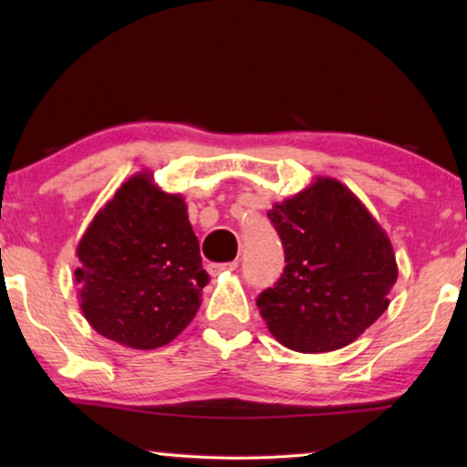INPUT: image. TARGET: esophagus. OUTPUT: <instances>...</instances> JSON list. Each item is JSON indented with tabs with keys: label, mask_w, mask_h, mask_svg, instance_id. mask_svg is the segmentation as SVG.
<instances>
[{
	"label": "esophagus",
	"mask_w": 467,
	"mask_h": 467,
	"mask_svg": "<svg viewBox=\"0 0 467 467\" xmlns=\"http://www.w3.org/2000/svg\"><path fill=\"white\" fill-rule=\"evenodd\" d=\"M235 267H238V261H227V264H210L208 272L213 274V276H216V274H221V272H232V270H235Z\"/></svg>",
	"instance_id": "1"
}]
</instances>
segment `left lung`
<instances>
[{
  "label": "left lung",
  "instance_id": "left-lung-1",
  "mask_svg": "<svg viewBox=\"0 0 467 467\" xmlns=\"http://www.w3.org/2000/svg\"><path fill=\"white\" fill-rule=\"evenodd\" d=\"M267 219L285 248V272L257 297L283 347L329 353L355 342L389 308L398 280L391 240L353 191L315 178Z\"/></svg>",
  "mask_w": 467,
  "mask_h": 467
}]
</instances>
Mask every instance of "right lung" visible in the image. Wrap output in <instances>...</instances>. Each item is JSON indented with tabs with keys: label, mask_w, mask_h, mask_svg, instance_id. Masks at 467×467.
<instances>
[{
	"label": "right lung",
	"mask_w": 467,
	"mask_h": 467,
	"mask_svg": "<svg viewBox=\"0 0 467 467\" xmlns=\"http://www.w3.org/2000/svg\"><path fill=\"white\" fill-rule=\"evenodd\" d=\"M80 310L108 340L152 350L193 321L208 274L181 193L150 171L120 184L76 248Z\"/></svg>",
	"instance_id": "add662e5"
}]
</instances>
